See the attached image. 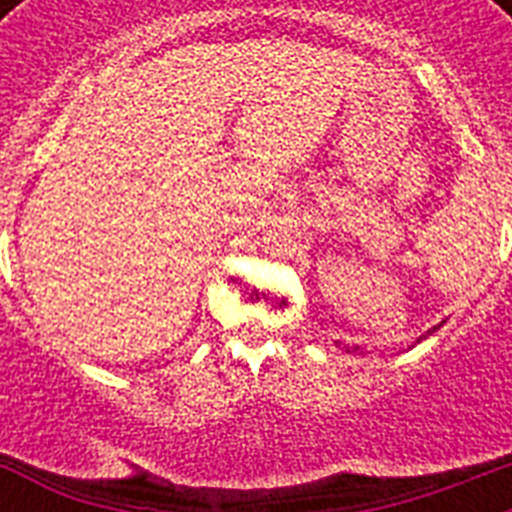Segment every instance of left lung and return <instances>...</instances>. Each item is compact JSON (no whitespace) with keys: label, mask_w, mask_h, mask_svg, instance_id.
Returning <instances> with one entry per match:
<instances>
[{"label":"left lung","mask_w":512,"mask_h":512,"mask_svg":"<svg viewBox=\"0 0 512 512\" xmlns=\"http://www.w3.org/2000/svg\"><path fill=\"white\" fill-rule=\"evenodd\" d=\"M438 327H441V324H438ZM438 327H433V329H430V332H436V329H438Z\"/></svg>","instance_id":"left-lung-1"}]
</instances>
